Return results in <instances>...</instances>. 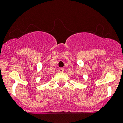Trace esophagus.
<instances>
[{
    "label": "esophagus",
    "mask_w": 123,
    "mask_h": 123,
    "mask_svg": "<svg viewBox=\"0 0 123 123\" xmlns=\"http://www.w3.org/2000/svg\"><path fill=\"white\" fill-rule=\"evenodd\" d=\"M59 71L61 72V73H62V72L64 71V69L63 68H61L59 69Z\"/></svg>",
    "instance_id": "obj_1"
}]
</instances>
